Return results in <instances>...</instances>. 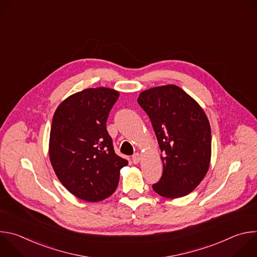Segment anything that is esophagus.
<instances>
[{"instance_id": "obj_1", "label": "esophagus", "mask_w": 257, "mask_h": 257, "mask_svg": "<svg viewBox=\"0 0 257 257\" xmlns=\"http://www.w3.org/2000/svg\"><path fill=\"white\" fill-rule=\"evenodd\" d=\"M139 161H140V155H139L138 153L134 154V155L132 156V162H133L134 164H138Z\"/></svg>"}]
</instances>
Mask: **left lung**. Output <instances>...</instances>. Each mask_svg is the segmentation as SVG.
<instances>
[{
    "mask_svg": "<svg viewBox=\"0 0 257 257\" xmlns=\"http://www.w3.org/2000/svg\"><path fill=\"white\" fill-rule=\"evenodd\" d=\"M149 115L163 153V175L153 189L178 198L193 191L207 173L211 131L200 105L176 85L145 90L137 99Z\"/></svg>",
    "mask_w": 257,
    "mask_h": 257,
    "instance_id": "left-lung-1",
    "label": "left lung"
}]
</instances>
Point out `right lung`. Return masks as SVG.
Returning a JSON list of instances; mask_svg holds the SVG:
<instances>
[{"label": "right lung", "instance_id": "obj_1", "mask_svg": "<svg viewBox=\"0 0 257 257\" xmlns=\"http://www.w3.org/2000/svg\"><path fill=\"white\" fill-rule=\"evenodd\" d=\"M119 92L88 88L66 98L56 109L50 159L62 184L76 197L100 201L117 189L128 161L116 155L106 120Z\"/></svg>", "mask_w": 257, "mask_h": 257}]
</instances>
